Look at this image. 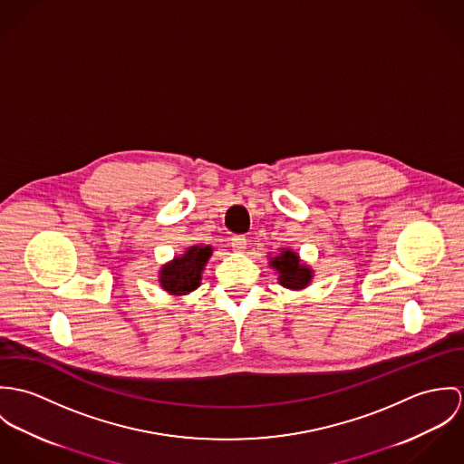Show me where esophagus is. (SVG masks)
Listing matches in <instances>:
<instances>
[{
    "mask_svg": "<svg viewBox=\"0 0 464 464\" xmlns=\"http://www.w3.org/2000/svg\"><path fill=\"white\" fill-rule=\"evenodd\" d=\"M231 247L237 251V253H244L246 247H247V240L244 235H235L231 237Z\"/></svg>",
    "mask_w": 464,
    "mask_h": 464,
    "instance_id": "obj_1",
    "label": "esophagus"
}]
</instances>
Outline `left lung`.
Masks as SVG:
<instances>
[{
    "label": "left lung",
    "instance_id": "1",
    "mask_svg": "<svg viewBox=\"0 0 464 464\" xmlns=\"http://www.w3.org/2000/svg\"><path fill=\"white\" fill-rule=\"evenodd\" d=\"M270 266L277 270L279 283L290 290L306 288L313 277V270L292 249H283L277 256L270 257Z\"/></svg>",
    "mask_w": 464,
    "mask_h": 464
}]
</instances>
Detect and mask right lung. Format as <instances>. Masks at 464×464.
I'll return each mask as SVG.
<instances>
[{"label": "right lung", "instance_id": "add662e5", "mask_svg": "<svg viewBox=\"0 0 464 464\" xmlns=\"http://www.w3.org/2000/svg\"><path fill=\"white\" fill-rule=\"evenodd\" d=\"M211 256L209 246H192L181 256L160 268V285L170 295H187L201 285V274Z\"/></svg>", "mask_w": 464, "mask_h": 464}]
</instances>
